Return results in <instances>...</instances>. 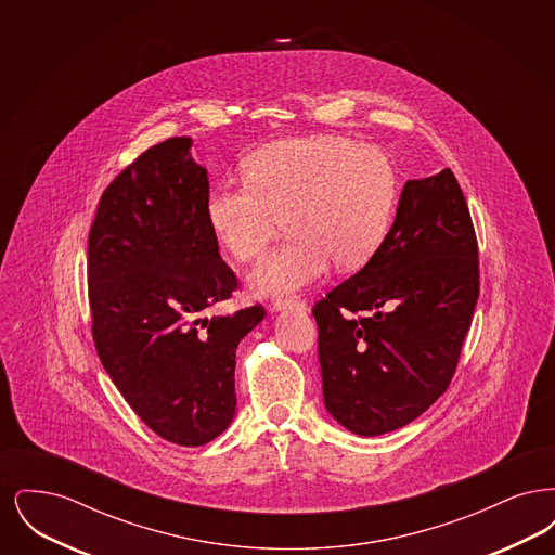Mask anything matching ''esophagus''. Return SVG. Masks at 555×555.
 <instances>
[{"label": "esophagus", "mask_w": 555, "mask_h": 555, "mask_svg": "<svg viewBox=\"0 0 555 555\" xmlns=\"http://www.w3.org/2000/svg\"><path fill=\"white\" fill-rule=\"evenodd\" d=\"M272 310L274 312H281V310H299L304 312L306 310V301H301L299 297H279L272 301Z\"/></svg>", "instance_id": "obj_1"}]
</instances>
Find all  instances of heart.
Wrapping results in <instances>:
<instances>
[{
  "mask_svg": "<svg viewBox=\"0 0 555 555\" xmlns=\"http://www.w3.org/2000/svg\"><path fill=\"white\" fill-rule=\"evenodd\" d=\"M247 179L214 186L206 220L237 262L256 260L287 220L291 238L247 279L258 297H283L318 281L331 262L366 264L387 237L397 206L391 158L347 137L289 139L256 152Z\"/></svg>",
  "mask_w": 555,
  "mask_h": 555,
  "instance_id": "heart-1",
  "label": "heart"
}]
</instances>
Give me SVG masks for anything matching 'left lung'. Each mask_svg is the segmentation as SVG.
I'll return each mask as SVG.
<instances>
[{
	"mask_svg": "<svg viewBox=\"0 0 555 555\" xmlns=\"http://www.w3.org/2000/svg\"><path fill=\"white\" fill-rule=\"evenodd\" d=\"M476 299L475 227L453 172L408 181L369 264L312 310L328 414L362 437L418 418L451 383Z\"/></svg>",
	"mask_w": 555,
	"mask_h": 555,
	"instance_id": "8db88e82",
	"label": "left lung"
}]
</instances>
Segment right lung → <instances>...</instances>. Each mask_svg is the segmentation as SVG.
I'll use <instances>...</instances> for the list:
<instances>
[{"mask_svg":"<svg viewBox=\"0 0 555 555\" xmlns=\"http://www.w3.org/2000/svg\"><path fill=\"white\" fill-rule=\"evenodd\" d=\"M189 150V137H170L106 186L87 281L93 341L112 383L162 439L197 448L233 423L235 351L264 310L204 317L238 283L206 220L208 170Z\"/></svg>","mask_w":555,"mask_h":555,"instance_id":"obj_1","label":"right lung"}]
</instances>
